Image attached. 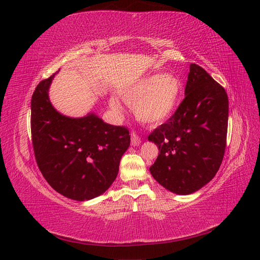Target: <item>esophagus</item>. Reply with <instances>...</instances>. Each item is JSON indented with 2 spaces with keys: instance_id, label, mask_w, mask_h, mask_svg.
<instances>
[{
  "instance_id": "obj_1",
  "label": "esophagus",
  "mask_w": 260,
  "mask_h": 260,
  "mask_svg": "<svg viewBox=\"0 0 260 260\" xmlns=\"http://www.w3.org/2000/svg\"><path fill=\"white\" fill-rule=\"evenodd\" d=\"M141 142H142V140H141V138L136 135V133H131V145L132 146H138L139 144H141Z\"/></svg>"
}]
</instances>
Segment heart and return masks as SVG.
I'll return each instance as SVG.
<instances>
[{
    "instance_id": "b5f03b06",
    "label": "heart",
    "mask_w": 260,
    "mask_h": 260,
    "mask_svg": "<svg viewBox=\"0 0 260 260\" xmlns=\"http://www.w3.org/2000/svg\"><path fill=\"white\" fill-rule=\"evenodd\" d=\"M182 83L177 76L155 74L143 78L122 93V99L135 108L139 120L146 123H159L174 114L180 102ZM111 107L119 111L115 99Z\"/></svg>"
}]
</instances>
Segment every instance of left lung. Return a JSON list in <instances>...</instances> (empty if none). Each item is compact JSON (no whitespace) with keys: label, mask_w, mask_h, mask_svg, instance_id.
<instances>
[{"label":"left lung","mask_w":260,"mask_h":260,"mask_svg":"<svg viewBox=\"0 0 260 260\" xmlns=\"http://www.w3.org/2000/svg\"><path fill=\"white\" fill-rule=\"evenodd\" d=\"M185 98L148 141L159 149L149 167L153 178L176 194H191L215 177L226 144L229 101L205 69L190 65Z\"/></svg>","instance_id":"left-lung-1"}]
</instances>
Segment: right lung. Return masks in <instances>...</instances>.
Here are the masks:
<instances>
[{
    "label": "right lung",
    "instance_id": "right-lung-1",
    "mask_svg": "<svg viewBox=\"0 0 260 260\" xmlns=\"http://www.w3.org/2000/svg\"><path fill=\"white\" fill-rule=\"evenodd\" d=\"M55 74L37 85L31 100V139L38 167L55 191L75 201L103 194L114 182L121 156L130 145L129 130L98 116L60 115L49 100Z\"/></svg>",
    "mask_w": 260,
    "mask_h": 260
}]
</instances>
